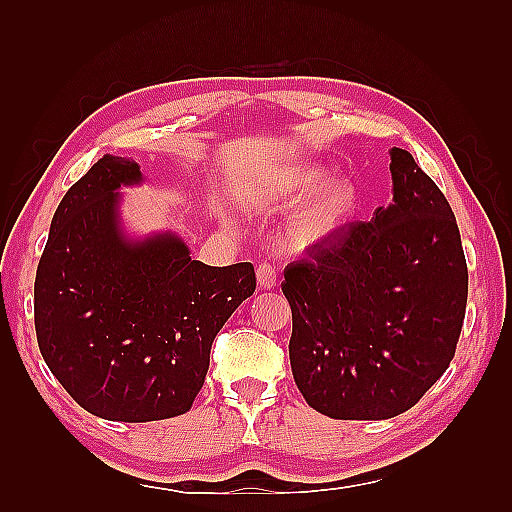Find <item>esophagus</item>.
Masks as SVG:
<instances>
[{
    "label": "esophagus",
    "instance_id": "obj_1",
    "mask_svg": "<svg viewBox=\"0 0 512 512\" xmlns=\"http://www.w3.org/2000/svg\"><path fill=\"white\" fill-rule=\"evenodd\" d=\"M257 284H259V288H264V290L275 288V284H277V270H275L273 264L262 262V264L257 266Z\"/></svg>",
    "mask_w": 512,
    "mask_h": 512
}]
</instances>
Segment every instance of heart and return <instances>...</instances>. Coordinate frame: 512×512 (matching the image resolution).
Listing matches in <instances>:
<instances>
[{"instance_id":"obj_1","label":"heart","mask_w":512,"mask_h":512,"mask_svg":"<svg viewBox=\"0 0 512 512\" xmlns=\"http://www.w3.org/2000/svg\"><path fill=\"white\" fill-rule=\"evenodd\" d=\"M328 169L319 165L301 167L284 178L275 180L268 187V198L275 202H301L314 192L312 199L301 206L295 222H292V237L297 244H319L334 237L350 220L356 204V191L350 180L334 178L324 185ZM323 184L322 188L320 184ZM322 189L319 190L318 187Z\"/></svg>"}]
</instances>
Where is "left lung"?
<instances>
[{"label": "left lung", "instance_id": "1", "mask_svg": "<svg viewBox=\"0 0 512 512\" xmlns=\"http://www.w3.org/2000/svg\"><path fill=\"white\" fill-rule=\"evenodd\" d=\"M389 156L394 204L310 244L281 284L292 376L336 420L411 409L447 372L464 323L469 270L451 206L409 151Z\"/></svg>", "mask_w": 512, "mask_h": 512}]
</instances>
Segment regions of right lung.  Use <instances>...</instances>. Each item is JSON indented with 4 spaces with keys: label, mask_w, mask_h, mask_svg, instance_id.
<instances>
[{
    "label": "right lung",
    "mask_w": 512,
    "mask_h": 512,
    "mask_svg": "<svg viewBox=\"0 0 512 512\" xmlns=\"http://www.w3.org/2000/svg\"><path fill=\"white\" fill-rule=\"evenodd\" d=\"M140 180L129 158L94 162L54 211L35 279L43 361L85 411L116 422L187 413L213 339L257 286L250 262L206 266L178 235L127 239L116 191Z\"/></svg>",
    "instance_id": "right-lung-1"
}]
</instances>
